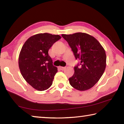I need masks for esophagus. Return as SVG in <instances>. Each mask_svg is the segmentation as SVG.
<instances>
[{
	"label": "esophagus",
	"instance_id": "1",
	"mask_svg": "<svg viewBox=\"0 0 124 124\" xmlns=\"http://www.w3.org/2000/svg\"><path fill=\"white\" fill-rule=\"evenodd\" d=\"M58 68H59L60 70H64L66 68V67H61V66H60L59 67H58Z\"/></svg>",
	"mask_w": 124,
	"mask_h": 124
}]
</instances>
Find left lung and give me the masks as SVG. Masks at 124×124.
Masks as SVG:
<instances>
[{"label": "left lung", "mask_w": 124, "mask_h": 124, "mask_svg": "<svg viewBox=\"0 0 124 124\" xmlns=\"http://www.w3.org/2000/svg\"><path fill=\"white\" fill-rule=\"evenodd\" d=\"M80 63L74 67L70 84L79 91L89 90L98 82L106 67L105 50L97 39L85 33L62 34Z\"/></svg>", "instance_id": "8db88e82"}]
</instances>
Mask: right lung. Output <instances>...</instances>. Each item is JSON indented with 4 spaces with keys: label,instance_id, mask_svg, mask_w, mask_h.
<instances>
[{
    "label": "right lung",
    "instance_id": "obj_1",
    "mask_svg": "<svg viewBox=\"0 0 124 124\" xmlns=\"http://www.w3.org/2000/svg\"><path fill=\"white\" fill-rule=\"evenodd\" d=\"M61 38L59 35L47 33L35 34L27 40L21 50L18 58L21 73L25 80L38 91L49 89L57 72L48 51Z\"/></svg>",
    "mask_w": 124,
    "mask_h": 124
}]
</instances>
